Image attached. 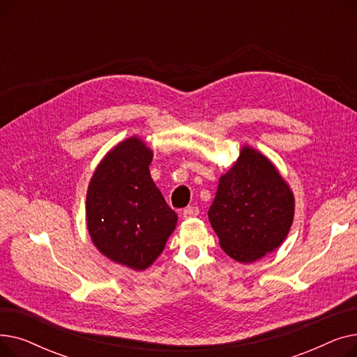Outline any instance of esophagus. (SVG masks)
<instances>
[{"label": "esophagus", "mask_w": 357, "mask_h": 357, "mask_svg": "<svg viewBox=\"0 0 357 357\" xmlns=\"http://www.w3.org/2000/svg\"><path fill=\"white\" fill-rule=\"evenodd\" d=\"M198 214H199V208L195 207V205H191V207H186V208L182 211L183 218H192V217H197Z\"/></svg>", "instance_id": "esophagus-1"}]
</instances>
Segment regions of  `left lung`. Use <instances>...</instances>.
<instances>
[{
  "label": "left lung",
  "mask_w": 357,
  "mask_h": 357,
  "mask_svg": "<svg viewBox=\"0 0 357 357\" xmlns=\"http://www.w3.org/2000/svg\"><path fill=\"white\" fill-rule=\"evenodd\" d=\"M208 218L220 246L252 264L280 246L294 218V195L275 166L252 147L218 182Z\"/></svg>",
  "instance_id": "8db88e82"
}]
</instances>
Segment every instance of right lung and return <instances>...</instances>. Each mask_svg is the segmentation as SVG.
<instances>
[{"mask_svg": "<svg viewBox=\"0 0 357 357\" xmlns=\"http://www.w3.org/2000/svg\"><path fill=\"white\" fill-rule=\"evenodd\" d=\"M150 162L152 150L130 137L98 165L86 192V224L93 245L135 271L153 264L178 221L150 178Z\"/></svg>", "mask_w": 357, "mask_h": 357, "instance_id": "add662e5", "label": "right lung"}]
</instances>
